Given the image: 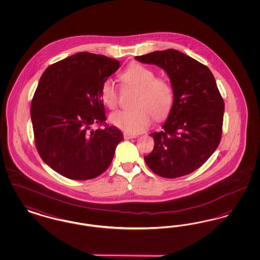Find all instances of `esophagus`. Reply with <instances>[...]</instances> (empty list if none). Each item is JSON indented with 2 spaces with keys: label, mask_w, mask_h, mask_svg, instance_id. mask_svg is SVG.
I'll list each match as a JSON object with an SVG mask.
<instances>
[{
  "label": "esophagus",
  "mask_w": 260,
  "mask_h": 260,
  "mask_svg": "<svg viewBox=\"0 0 260 260\" xmlns=\"http://www.w3.org/2000/svg\"><path fill=\"white\" fill-rule=\"evenodd\" d=\"M136 135H131V134H124V137L125 139H131V138H136Z\"/></svg>",
  "instance_id": "1"
}]
</instances>
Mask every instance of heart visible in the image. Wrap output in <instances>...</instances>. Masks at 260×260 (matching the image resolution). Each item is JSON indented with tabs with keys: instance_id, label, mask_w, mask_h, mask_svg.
<instances>
[{
	"instance_id": "b5f03b06",
	"label": "heart",
	"mask_w": 260,
	"mask_h": 260,
	"mask_svg": "<svg viewBox=\"0 0 260 260\" xmlns=\"http://www.w3.org/2000/svg\"><path fill=\"white\" fill-rule=\"evenodd\" d=\"M120 78L125 86L138 88V92L135 109L111 114L110 121L115 126L128 134H139L151 125L153 115L158 120L169 115L173 107V90L166 78L156 77L152 68L139 63L131 64ZM100 96L109 109L117 108L120 94L110 80L102 84Z\"/></svg>"
}]
</instances>
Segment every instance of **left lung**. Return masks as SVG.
<instances>
[{
	"instance_id": "8db88e82",
	"label": "left lung",
	"mask_w": 260,
	"mask_h": 260,
	"mask_svg": "<svg viewBox=\"0 0 260 260\" xmlns=\"http://www.w3.org/2000/svg\"><path fill=\"white\" fill-rule=\"evenodd\" d=\"M136 59L161 67L173 90V107L162 131L150 135L155 144L145 162L166 178L195 172L216 150L222 135L224 102L213 75L206 65L172 49Z\"/></svg>"
}]
</instances>
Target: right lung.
<instances>
[{"label":"right lung","instance_id":"obj_1","mask_svg":"<svg viewBox=\"0 0 260 260\" xmlns=\"http://www.w3.org/2000/svg\"><path fill=\"white\" fill-rule=\"evenodd\" d=\"M120 61L78 52L50 65L42 75L31 102L38 152L49 167L75 180L92 179L110 166L122 132L108 126L100 96L102 84Z\"/></svg>","mask_w":260,"mask_h":260}]
</instances>
